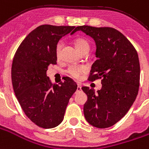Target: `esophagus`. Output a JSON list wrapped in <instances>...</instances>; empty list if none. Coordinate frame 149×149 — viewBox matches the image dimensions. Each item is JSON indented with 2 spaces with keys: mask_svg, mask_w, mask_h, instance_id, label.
<instances>
[{
  "mask_svg": "<svg viewBox=\"0 0 149 149\" xmlns=\"http://www.w3.org/2000/svg\"><path fill=\"white\" fill-rule=\"evenodd\" d=\"M77 91H80V90H81V85L80 84V83H78L77 84Z\"/></svg>",
  "mask_w": 149,
  "mask_h": 149,
  "instance_id": "esophagus-1",
  "label": "esophagus"
}]
</instances>
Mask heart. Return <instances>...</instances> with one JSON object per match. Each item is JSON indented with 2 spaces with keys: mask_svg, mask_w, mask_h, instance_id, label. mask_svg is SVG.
Listing matches in <instances>:
<instances>
[{
  "mask_svg": "<svg viewBox=\"0 0 149 149\" xmlns=\"http://www.w3.org/2000/svg\"><path fill=\"white\" fill-rule=\"evenodd\" d=\"M62 42H59L56 46V56L57 58L60 57V51L62 48ZM75 47L79 52H81L83 50L89 49V42L85 38H77L75 41ZM85 71V67L83 66H71L67 69V72L74 78H79L80 76Z\"/></svg>",
  "mask_w": 149,
  "mask_h": 149,
  "instance_id": "heart-1",
  "label": "heart"
}]
</instances>
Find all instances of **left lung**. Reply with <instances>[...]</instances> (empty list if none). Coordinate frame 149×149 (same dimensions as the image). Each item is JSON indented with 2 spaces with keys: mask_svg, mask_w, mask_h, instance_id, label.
Returning <instances> with one entry per match:
<instances>
[{
  "mask_svg": "<svg viewBox=\"0 0 149 149\" xmlns=\"http://www.w3.org/2000/svg\"><path fill=\"white\" fill-rule=\"evenodd\" d=\"M81 31L96 43L97 60L88 80L102 79V89L94 92L81 89L88 100L84 105L86 121L97 128L114 125L125 115L135 102L140 86L138 54L124 35L111 27L77 26L72 34Z\"/></svg>",
  "mask_w": 149,
  "mask_h": 149,
  "instance_id": "obj_1",
  "label": "left lung"
}]
</instances>
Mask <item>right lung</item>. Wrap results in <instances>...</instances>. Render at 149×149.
Wrapping results in <instances>:
<instances>
[{
  "label": "right lung",
  "instance_id": "obj_1",
  "mask_svg": "<svg viewBox=\"0 0 149 149\" xmlns=\"http://www.w3.org/2000/svg\"><path fill=\"white\" fill-rule=\"evenodd\" d=\"M74 28L42 25L25 38L13 57L11 77L14 93L26 115L42 128L61 123L69 99L77 89L70 77L52 85L47 76L50 64H56L55 50L59 40Z\"/></svg>",
  "mask_w": 149,
  "mask_h": 149
}]
</instances>
